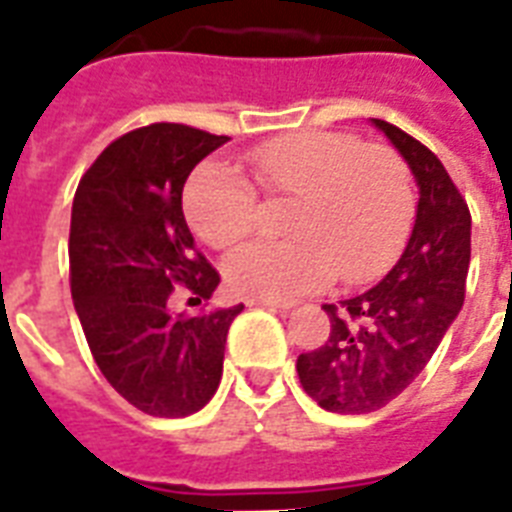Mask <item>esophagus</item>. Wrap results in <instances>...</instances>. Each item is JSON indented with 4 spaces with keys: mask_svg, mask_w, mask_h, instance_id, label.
<instances>
[{
    "mask_svg": "<svg viewBox=\"0 0 512 512\" xmlns=\"http://www.w3.org/2000/svg\"><path fill=\"white\" fill-rule=\"evenodd\" d=\"M245 304H248V306H261V309H282V312H288V309H293V301H272V298H248Z\"/></svg>",
    "mask_w": 512,
    "mask_h": 512,
    "instance_id": "34e87169",
    "label": "esophagus"
}]
</instances>
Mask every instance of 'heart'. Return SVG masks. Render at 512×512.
Returning a JSON list of instances; mask_svg holds the SVG:
<instances>
[{
  "label": "heart",
  "mask_w": 512,
  "mask_h": 512,
  "mask_svg": "<svg viewBox=\"0 0 512 512\" xmlns=\"http://www.w3.org/2000/svg\"><path fill=\"white\" fill-rule=\"evenodd\" d=\"M245 166L261 190L293 203L282 219L290 237L240 245L224 259L235 293L285 301L333 275L370 282L399 259L418 192L396 150L349 132H298L256 145ZM182 206L192 232L211 248H230L256 224V192L219 161L192 171Z\"/></svg>",
  "instance_id": "heart-1"
}]
</instances>
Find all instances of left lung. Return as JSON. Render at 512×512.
I'll return each instance as SVG.
<instances>
[{
	"label": "left lung",
	"mask_w": 512,
	"mask_h": 512,
	"mask_svg": "<svg viewBox=\"0 0 512 512\" xmlns=\"http://www.w3.org/2000/svg\"><path fill=\"white\" fill-rule=\"evenodd\" d=\"M418 182L420 200L404 253L362 296L325 304V346L301 354L298 380L322 410L367 415L418 378L465 301L470 211L444 163L399 126L372 118Z\"/></svg>",
	"instance_id": "8db88e82"
}]
</instances>
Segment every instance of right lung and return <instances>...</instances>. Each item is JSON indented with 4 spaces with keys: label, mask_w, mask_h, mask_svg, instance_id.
I'll return each instance as SVG.
<instances>
[{
    "label": "right lung",
    "mask_w": 512,
    "mask_h": 512,
    "mask_svg": "<svg viewBox=\"0 0 512 512\" xmlns=\"http://www.w3.org/2000/svg\"><path fill=\"white\" fill-rule=\"evenodd\" d=\"M230 137L150 124L118 137L81 177L71 211V296L108 383L155 418H187L219 388L224 343L243 304L171 314L185 285L211 298L219 272L195 251L182 211L190 171Z\"/></svg>",
    "instance_id": "obj_1"
}]
</instances>
